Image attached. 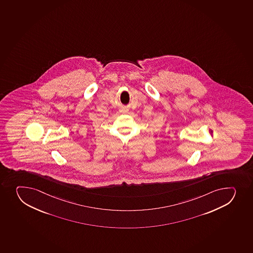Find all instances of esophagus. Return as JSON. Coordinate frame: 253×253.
Wrapping results in <instances>:
<instances>
[{"mask_svg":"<svg viewBox=\"0 0 253 253\" xmlns=\"http://www.w3.org/2000/svg\"><path fill=\"white\" fill-rule=\"evenodd\" d=\"M128 110H127V109H125V108H124V109H122V110H121V111H122L123 113H125V112H127V111H128Z\"/></svg>","mask_w":253,"mask_h":253,"instance_id":"obj_1","label":"esophagus"}]
</instances>
